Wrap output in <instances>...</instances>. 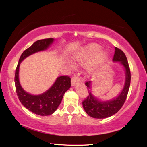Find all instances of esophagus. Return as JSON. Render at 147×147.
<instances>
[{
  "label": "esophagus",
  "instance_id": "34e87169",
  "mask_svg": "<svg viewBox=\"0 0 147 147\" xmlns=\"http://www.w3.org/2000/svg\"><path fill=\"white\" fill-rule=\"evenodd\" d=\"M80 82V79L78 78H77L76 76H74L71 78V85L74 86H75L76 84Z\"/></svg>",
  "mask_w": 147,
  "mask_h": 147
}]
</instances>
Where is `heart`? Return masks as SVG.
<instances>
[{
    "instance_id": "1",
    "label": "heart",
    "mask_w": 147,
    "mask_h": 147,
    "mask_svg": "<svg viewBox=\"0 0 147 147\" xmlns=\"http://www.w3.org/2000/svg\"><path fill=\"white\" fill-rule=\"evenodd\" d=\"M99 44L92 43L86 45L74 54L73 60L77 65L83 66L86 63V73L91 75L105 63L108 54L104 50H100Z\"/></svg>"
}]
</instances>
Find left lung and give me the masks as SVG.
<instances>
[{"instance_id": "1", "label": "left lung", "mask_w": 147, "mask_h": 147, "mask_svg": "<svg viewBox=\"0 0 147 147\" xmlns=\"http://www.w3.org/2000/svg\"><path fill=\"white\" fill-rule=\"evenodd\" d=\"M113 62H119L123 67L125 71V81L124 87L121 93L110 100H102L96 97L92 93V82L89 81L86 83L89 94L83 101V108L88 115L95 119H104L112 116L118 112L126 100L130 85V71L127 58L125 54L118 48H115V54L113 58Z\"/></svg>"}]
</instances>
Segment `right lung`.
I'll use <instances>...</instances> for the list:
<instances>
[{
    "mask_svg": "<svg viewBox=\"0 0 147 147\" xmlns=\"http://www.w3.org/2000/svg\"><path fill=\"white\" fill-rule=\"evenodd\" d=\"M54 41L53 38L41 39L26 49L20 57L15 74L16 92L20 102L32 113L41 116L52 115L56 110L65 93L71 88V78L68 76H59L53 85L43 93L32 94L24 91L21 86L19 76V67L21 62L27 57L38 52L46 51Z\"/></svg>",
    "mask_w": 147,
    "mask_h": 147,
    "instance_id": "right-lung-1",
    "label": "right lung"
}]
</instances>
